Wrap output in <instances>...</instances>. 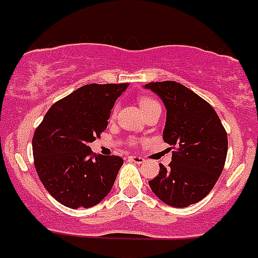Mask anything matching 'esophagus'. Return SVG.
I'll use <instances>...</instances> for the list:
<instances>
[{
	"mask_svg": "<svg viewBox=\"0 0 258 258\" xmlns=\"http://www.w3.org/2000/svg\"><path fill=\"white\" fill-rule=\"evenodd\" d=\"M128 160H130V161L135 162V164H144V162H145V160L142 159L141 156H130Z\"/></svg>",
	"mask_w": 258,
	"mask_h": 258,
	"instance_id": "34e87169",
	"label": "esophagus"
}]
</instances>
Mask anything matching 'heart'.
Masks as SVG:
<instances>
[{
	"mask_svg": "<svg viewBox=\"0 0 258 258\" xmlns=\"http://www.w3.org/2000/svg\"><path fill=\"white\" fill-rule=\"evenodd\" d=\"M155 106H159V103L155 99L147 98V97H144V98L140 99V108H141L142 112L147 111V109L152 108Z\"/></svg>",
	"mask_w": 258,
	"mask_h": 258,
	"instance_id": "heart-1",
	"label": "heart"
}]
</instances>
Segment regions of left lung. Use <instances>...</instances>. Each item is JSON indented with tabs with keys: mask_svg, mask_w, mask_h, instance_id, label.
Returning a JSON list of instances; mask_svg holds the SVG:
<instances>
[{
	"mask_svg": "<svg viewBox=\"0 0 258 258\" xmlns=\"http://www.w3.org/2000/svg\"><path fill=\"white\" fill-rule=\"evenodd\" d=\"M166 108L162 139L176 147L169 167L149 181L152 192L165 204L185 208L206 198L222 174L228 150L226 130L213 107L176 82L144 86Z\"/></svg>",
	"mask_w": 258,
	"mask_h": 258,
	"instance_id": "8db88e82",
	"label": "left lung"
}]
</instances>
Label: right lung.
I'll use <instances>...</instances> for the list:
<instances>
[{
    "label": "right lung",
    "instance_id": "right-lung-1",
    "mask_svg": "<svg viewBox=\"0 0 258 258\" xmlns=\"http://www.w3.org/2000/svg\"><path fill=\"white\" fill-rule=\"evenodd\" d=\"M124 84H87L52 104L32 139L35 167L60 204L91 208L111 191L123 165L119 156H92L89 144L104 131Z\"/></svg>",
    "mask_w": 258,
    "mask_h": 258
}]
</instances>
